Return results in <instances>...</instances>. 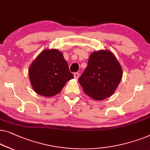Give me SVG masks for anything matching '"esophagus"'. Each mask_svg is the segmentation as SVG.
Masks as SVG:
<instances>
[{
  "instance_id": "esophagus-1",
  "label": "esophagus",
  "mask_w": 150,
  "mask_h": 150,
  "mask_svg": "<svg viewBox=\"0 0 150 150\" xmlns=\"http://www.w3.org/2000/svg\"><path fill=\"white\" fill-rule=\"evenodd\" d=\"M73 75H74V78H75V79H78L79 77V74L78 73H75Z\"/></svg>"
}]
</instances>
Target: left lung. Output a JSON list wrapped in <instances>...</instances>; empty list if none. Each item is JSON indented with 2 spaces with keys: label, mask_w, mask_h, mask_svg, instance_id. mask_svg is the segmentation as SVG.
Listing matches in <instances>:
<instances>
[{
  "label": "left lung",
  "mask_w": 150,
  "mask_h": 150,
  "mask_svg": "<svg viewBox=\"0 0 150 150\" xmlns=\"http://www.w3.org/2000/svg\"><path fill=\"white\" fill-rule=\"evenodd\" d=\"M122 74V67L112 52L99 50L90 54L79 82L87 95L101 100L114 93Z\"/></svg>",
  "instance_id": "1"
}]
</instances>
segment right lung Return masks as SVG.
Wrapping results in <instances>:
<instances>
[{
  "instance_id": "1",
  "label": "right lung",
  "mask_w": 150,
  "mask_h": 150,
  "mask_svg": "<svg viewBox=\"0 0 150 150\" xmlns=\"http://www.w3.org/2000/svg\"><path fill=\"white\" fill-rule=\"evenodd\" d=\"M28 75L34 90L45 97L58 94L73 78L62 53L56 49L43 50L31 64Z\"/></svg>"
}]
</instances>
